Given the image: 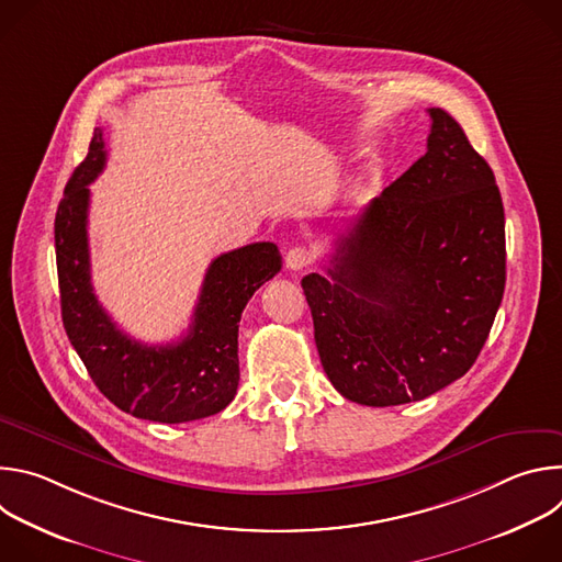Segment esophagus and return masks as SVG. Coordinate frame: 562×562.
Here are the masks:
<instances>
[{
  "label": "esophagus",
  "instance_id": "34e87169",
  "mask_svg": "<svg viewBox=\"0 0 562 562\" xmlns=\"http://www.w3.org/2000/svg\"><path fill=\"white\" fill-rule=\"evenodd\" d=\"M311 251L308 249H304V247H293V249H289V254H286V267L291 269V271H302V269H306L308 265H311Z\"/></svg>",
  "mask_w": 562,
  "mask_h": 562
}]
</instances>
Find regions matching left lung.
<instances>
[{"label": "left lung", "instance_id": "left-lung-1", "mask_svg": "<svg viewBox=\"0 0 562 562\" xmlns=\"http://www.w3.org/2000/svg\"><path fill=\"white\" fill-rule=\"evenodd\" d=\"M427 153L338 237L302 289L319 360L351 403L393 407L462 378L505 293V209L494 171L442 109Z\"/></svg>", "mask_w": 562, "mask_h": 562}]
</instances>
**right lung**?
Listing matches in <instances>:
<instances>
[{
  "mask_svg": "<svg viewBox=\"0 0 562 562\" xmlns=\"http://www.w3.org/2000/svg\"><path fill=\"white\" fill-rule=\"evenodd\" d=\"M106 165L102 128H95L57 206L55 258L64 329L95 386L142 420L191 423L222 412L239 382L237 325L251 295L282 269L273 243L217 256L193 311L189 334L171 345H144L126 336L102 308L91 284L89 184Z\"/></svg>",
  "mask_w": 562,
  "mask_h": 562,
  "instance_id": "1",
  "label": "right lung"
}]
</instances>
